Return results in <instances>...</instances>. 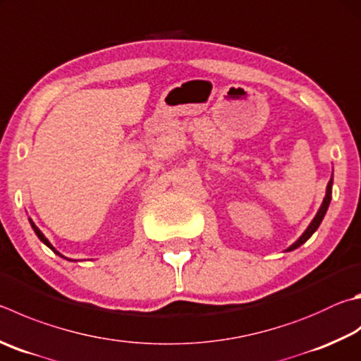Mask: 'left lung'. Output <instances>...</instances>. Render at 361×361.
<instances>
[{
	"label": "left lung",
	"instance_id": "8db88e82",
	"mask_svg": "<svg viewBox=\"0 0 361 361\" xmlns=\"http://www.w3.org/2000/svg\"><path fill=\"white\" fill-rule=\"evenodd\" d=\"M331 185H333V176L330 178L329 185H326V194H325V199H324V202H322V205H320L317 214L314 216L312 222H311L310 226H307V228L305 231V233L301 235V237H300L297 241H295V243H293L289 249H287V251H293V249H297L298 246H301L303 243H306V241L311 238V235L317 231V227L320 226V222H322L324 216H325V213H326V209H329V205H330V200H331Z\"/></svg>",
	"mask_w": 361,
	"mask_h": 361
}]
</instances>
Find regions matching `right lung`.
<instances>
[{
  "instance_id": "1",
  "label": "right lung",
  "mask_w": 361,
  "mask_h": 361,
  "mask_svg": "<svg viewBox=\"0 0 361 361\" xmlns=\"http://www.w3.org/2000/svg\"><path fill=\"white\" fill-rule=\"evenodd\" d=\"M30 222H31V227H32V231H35V232H36V235H37V237H39V240H41L44 245H47V246H49V247L51 249V251H54V252H56L58 255H61L60 252H58V251H56V249H55L54 246H51V245H50V241H49L47 238H45V237H44V233H42L41 231H39V228L36 227V224H35V222H32L31 219H30ZM61 257H63V255H61Z\"/></svg>"
}]
</instances>
